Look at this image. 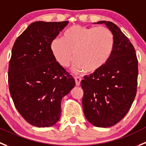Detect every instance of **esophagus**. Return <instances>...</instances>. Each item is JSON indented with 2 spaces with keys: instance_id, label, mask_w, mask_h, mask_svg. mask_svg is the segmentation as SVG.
Instances as JSON below:
<instances>
[{
  "instance_id": "1",
  "label": "esophagus",
  "mask_w": 146,
  "mask_h": 146,
  "mask_svg": "<svg viewBox=\"0 0 146 146\" xmlns=\"http://www.w3.org/2000/svg\"><path fill=\"white\" fill-rule=\"evenodd\" d=\"M74 78H75V81H76V86H79L80 84H81V78L78 77V76H76V77H75Z\"/></svg>"
}]
</instances>
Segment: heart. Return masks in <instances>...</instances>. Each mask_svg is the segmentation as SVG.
<instances>
[{"label":"heart","instance_id":"obj_1","mask_svg":"<svg viewBox=\"0 0 146 146\" xmlns=\"http://www.w3.org/2000/svg\"><path fill=\"white\" fill-rule=\"evenodd\" d=\"M114 46V35L107 27L73 25L65 31L63 37L52 41L50 49L63 68L68 66L75 57V71L94 73L108 62Z\"/></svg>","mask_w":146,"mask_h":146}]
</instances>
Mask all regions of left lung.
<instances>
[{"instance_id":"obj_1","label":"left lung","mask_w":146,"mask_h":146,"mask_svg":"<svg viewBox=\"0 0 146 146\" xmlns=\"http://www.w3.org/2000/svg\"><path fill=\"white\" fill-rule=\"evenodd\" d=\"M114 37L113 52L102 68L81 82L82 105L87 120L94 126L109 127L119 122L131 107L137 92L138 67L135 50L119 27L101 21Z\"/></svg>"}]
</instances>
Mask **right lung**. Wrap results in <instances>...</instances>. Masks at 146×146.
<instances>
[{"mask_svg": "<svg viewBox=\"0 0 146 146\" xmlns=\"http://www.w3.org/2000/svg\"><path fill=\"white\" fill-rule=\"evenodd\" d=\"M68 21H36L18 36L9 66V86L16 110L28 123L52 126L61 114V100L76 85L58 63L51 42Z\"/></svg>", "mask_w": 146, "mask_h": 146, "instance_id": "obj_1", "label": "right lung"}]
</instances>
